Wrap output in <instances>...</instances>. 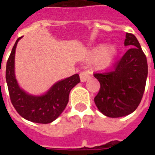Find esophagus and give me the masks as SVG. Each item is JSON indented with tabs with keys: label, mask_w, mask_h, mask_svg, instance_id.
<instances>
[{
	"label": "esophagus",
	"mask_w": 155,
	"mask_h": 155,
	"mask_svg": "<svg viewBox=\"0 0 155 155\" xmlns=\"http://www.w3.org/2000/svg\"><path fill=\"white\" fill-rule=\"evenodd\" d=\"M80 77L81 82H85L91 78V73L89 71H82L80 72Z\"/></svg>",
	"instance_id": "1"
}]
</instances>
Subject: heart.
<instances>
[{
	"label": "heart",
	"instance_id": "obj_1",
	"mask_svg": "<svg viewBox=\"0 0 155 155\" xmlns=\"http://www.w3.org/2000/svg\"><path fill=\"white\" fill-rule=\"evenodd\" d=\"M117 54V50L114 46H109L107 48L104 45H100L92 50L91 57L97 58V65L100 68H107L112 65L116 56Z\"/></svg>",
	"mask_w": 155,
	"mask_h": 155
}]
</instances>
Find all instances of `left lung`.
Listing matches in <instances>:
<instances>
[{"label":"left lung","mask_w":155,"mask_h":155,"mask_svg":"<svg viewBox=\"0 0 155 155\" xmlns=\"http://www.w3.org/2000/svg\"><path fill=\"white\" fill-rule=\"evenodd\" d=\"M125 52L111 70L94 73L100 82L96 105L108 117H120L136 110L143 97L148 74L147 57L137 38L126 33Z\"/></svg>","instance_id":"8db88e82"}]
</instances>
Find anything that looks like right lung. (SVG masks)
<instances>
[{"label":"right lung","mask_w":155,"mask_h":155,"mask_svg":"<svg viewBox=\"0 0 155 155\" xmlns=\"http://www.w3.org/2000/svg\"><path fill=\"white\" fill-rule=\"evenodd\" d=\"M18 38L6 63L5 78L11 103L18 114L25 120L40 124H48L58 117L69 101V93L80 82L78 74L60 80L42 96H32L20 88L14 73L15 51Z\"/></svg>","instance_id":"add662e5"}]
</instances>
